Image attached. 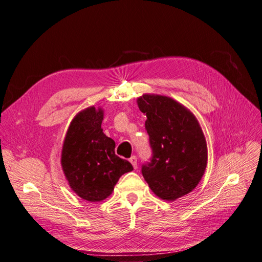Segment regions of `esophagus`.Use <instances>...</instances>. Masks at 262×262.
<instances>
[{"label":"esophagus","instance_id":"obj_1","mask_svg":"<svg viewBox=\"0 0 262 262\" xmlns=\"http://www.w3.org/2000/svg\"><path fill=\"white\" fill-rule=\"evenodd\" d=\"M129 161H130V163L132 164L134 169H137V168H138V158H137V156H131Z\"/></svg>","mask_w":262,"mask_h":262}]
</instances>
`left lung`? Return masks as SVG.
I'll return each instance as SVG.
<instances>
[{"instance_id": "1", "label": "left lung", "mask_w": 262, "mask_h": 262, "mask_svg": "<svg viewBox=\"0 0 262 262\" xmlns=\"http://www.w3.org/2000/svg\"><path fill=\"white\" fill-rule=\"evenodd\" d=\"M138 106L152 148L142 175L157 196L175 201L192 191L207 168L204 134L193 114L170 97L144 94Z\"/></svg>"}]
</instances>
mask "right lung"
Returning <instances> with one entry per match:
<instances>
[{
  "label": "right lung",
  "mask_w": 262,
  "mask_h": 262,
  "mask_svg": "<svg viewBox=\"0 0 262 262\" xmlns=\"http://www.w3.org/2000/svg\"><path fill=\"white\" fill-rule=\"evenodd\" d=\"M102 109L94 106L78 113L71 122L62 147L61 165L70 187L90 202L105 200L132 165L115 153L116 143L101 129Z\"/></svg>",
  "instance_id": "right-lung-1"
}]
</instances>
